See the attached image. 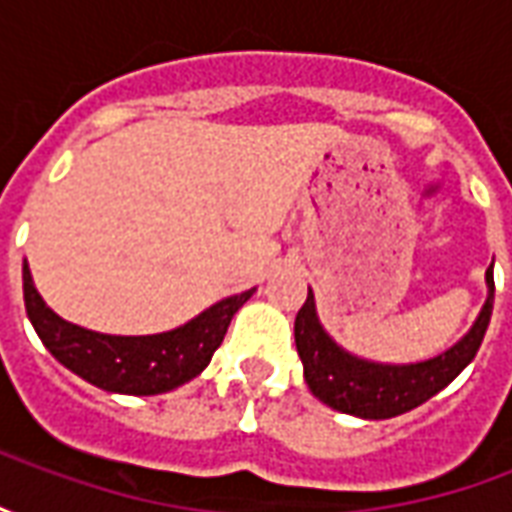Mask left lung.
I'll return each mask as SVG.
<instances>
[{
  "label": "left lung",
  "mask_w": 512,
  "mask_h": 512,
  "mask_svg": "<svg viewBox=\"0 0 512 512\" xmlns=\"http://www.w3.org/2000/svg\"><path fill=\"white\" fill-rule=\"evenodd\" d=\"M485 282L488 301L480 318L474 321L472 332L461 343L452 345L450 351L417 365H376L343 351L318 323L310 290L304 307L296 315V351L304 362V381L310 392L326 406L362 419H389L422 406L472 362L483 343L494 310L491 268L485 271Z\"/></svg>",
  "instance_id": "8db88e82"
}]
</instances>
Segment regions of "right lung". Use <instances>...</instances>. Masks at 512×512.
Segmentation results:
<instances>
[{"mask_svg":"<svg viewBox=\"0 0 512 512\" xmlns=\"http://www.w3.org/2000/svg\"><path fill=\"white\" fill-rule=\"evenodd\" d=\"M252 293L255 290H244L238 296L222 299L211 310L200 312L194 321L172 332L117 337L62 321L40 299L24 263V304L43 345L57 362L79 378L120 395H161L200 376L211 362L213 351L222 345L233 315L244 307Z\"/></svg>","mask_w":512,"mask_h":512,"instance_id":"right-lung-1","label":"right lung"}]
</instances>
